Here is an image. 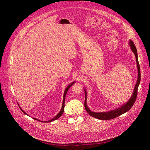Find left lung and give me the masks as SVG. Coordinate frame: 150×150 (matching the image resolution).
Returning a JSON list of instances; mask_svg holds the SVG:
<instances>
[{"label": "left lung", "instance_id": "1", "mask_svg": "<svg viewBox=\"0 0 150 150\" xmlns=\"http://www.w3.org/2000/svg\"><path fill=\"white\" fill-rule=\"evenodd\" d=\"M129 45L130 46V47L135 54L136 60H137V69H138V78L137 81V83L135 84V88L133 91L132 95L131 97L129 98V100L127 101L126 103L120 106L119 108L110 110L109 112H94L90 110V109L88 108L87 104V91L84 88V91H85V103H84V107L85 109L87 112V113L91 116L97 118L100 120H110L113 119L115 117H117L122 114L127 112V111H129L131 108L134 105V104L135 102V100L137 99V91H138V86L140 83L141 81V72H140V67H139V64L138 62V53H137V50L136 49V47L134 43V42L131 40H129Z\"/></svg>", "mask_w": 150, "mask_h": 150}]
</instances>
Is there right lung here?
Listing matches in <instances>:
<instances>
[{
    "mask_svg": "<svg viewBox=\"0 0 150 150\" xmlns=\"http://www.w3.org/2000/svg\"><path fill=\"white\" fill-rule=\"evenodd\" d=\"M75 82V81H74V82H72V83H71L66 88V89H65V92H64V94H63V103H62V109H61V110H60V111L59 112V113L56 115V116H55V117H54L53 119H50V120H48V121H41V120H40L39 119H37V118H34V117H33V119H34V120H38V121H41V122H44V123H46V122H52V121H54V120H56V119H57L58 118H59L62 115V114L63 113V111H64V108H65V97H66V94H67V92H68V90L69 89V88L71 87V86H72V85ZM19 108H20V109L21 110V111H22L24 113H25V115H27V116H28L22 109L21 108V107L19 105Z\"/></svg>",
    "mask_w": 150,
    "mask_h": 150,
    "instance_id": "right-lung-1",
    "label": "right lung"
}]
</instances>
